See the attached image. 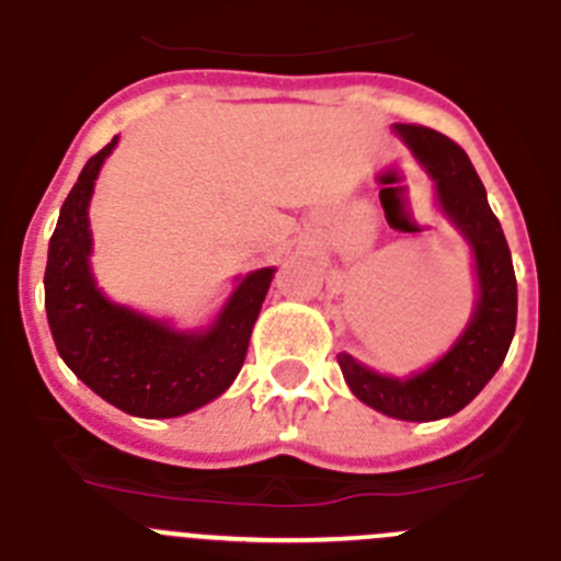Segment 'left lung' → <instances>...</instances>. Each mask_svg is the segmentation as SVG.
<instances>
[{
	"instance_id": "obj_1",
	"label": "left lung",
	"mask_w": 561,
	"mask_h": 561,
	"mask_svg": "<svg viewBox=\"0 0 561 561\" xmlns=\"http://www.w3.org/2000/svg\"><path fill=\"white\" fill-rule=\"evenodd\" d=\"M398 136L428 169L445 217L470 241L479 300L470 325L436 364L411 378H389L339 353L344 381L362 403L387 417L428 423L465 409L503 364L517 325V280L501 222L486 203L470 158L448 136L423 125H398Z\"/></svg>"
}]
</instances>
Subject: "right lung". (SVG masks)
<instances>
[{
	"label": "right lung",
	"mask_w": 561,
	"mask_h": 561,
	"mask_svg": "<svg viewBox=\"0 0 561 561\" xmlns=\"http://www.w3.org/2000/svg\"><path fill=\"white\" fill-rule=\"evenodd\" d=\"M119 136L82 167L60 208L44 272L46 320L71 373L133 417H180L210 403L236 381L275 270L239 280L203 333L174 331L136 308L107 300L91 275L89 203L94 180Z\"/></svg>",
	"instance_id": "right-lung-1"
}]
</instances>
